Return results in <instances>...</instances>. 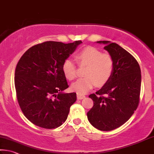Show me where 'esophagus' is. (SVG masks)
Listing matches in <instances>:
<instances>
[{
    "instance_id": "1",
    "label": "esophagus",
    "mask_w": 154,
    "mask_h": 154,
    "mask_svg": "<svg viewBox=\"0 0 154 154\" xmlns=\"http://www.w3.org/2000/svg\"><path fill=\"white\" fill-rule=\"evenodd\" d=\"M85 97H86V96H84V95L81 94H79V93L77 94V99H79V100L83 99H84Z\"/></svg>"
}]
</instances>
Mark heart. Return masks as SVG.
Returning <instances> with one entry per match:
<instances>
[{
  "label": "heart",
  "instance_id": "b5f03b06",
  "mask_svg": "<svg viewBox=\"0 0 154 154\" xmlns=\"http://www.w3.org/2000/svg\"><path fill=\"white\" fill-rule=\"evenodd\" d=\"M80 66H86L84 77L71 85V89L79 94H86L96 84L102 86L110 79L114 71V60L111 55L103 53L94 46H87L76 54ZM65 77L69 80L77 77V66L71 59H66L62 65Z\"/></svg>",
  "mask_w": 154,
  "mask_h": 154
}]
</instances>
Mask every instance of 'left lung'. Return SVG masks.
I'll return each mask as SVG.
<instances>
[{
    "mask_svg": "<svg viewBox=\"0 0 154 154\" xmlns=\"http://www.w3.org/2000/svg\"><path fill=\"white\" fill-rule=\"evenodd\" d=\"M97 43L106 45L104 49L113 58L114 71L106 84L95 94L89 95L94 105L88 112L87 116L95 128L111 131L128 121L138 108L140 68L135 58L117 44L109 41Z\"/></svg>",
    "mask_w": 154,
    "mask_h": 154,
    "instance_id": "obj_1",
    "label": "left lung"
}]
</instances>
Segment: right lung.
<instances>
[{
  "instance_id": "1",
  "label": "right lung",
  "mask_w": 154,
  "mask_h": 154,
  "mask_svg": "<svg viewBox=\"0 0 154 154\" xmlns=\"http://www.w3.org/2000/svg\"><path fill=\"white\" fill-rule=\"evenodd\" d=\"M82 43L48 41L29 48L20 57L14 79L17 99L24 115L34 125L54 129L66 120L77 96L63 92L68 85L62 65Z\"/></svg>"
}]
</instances>
